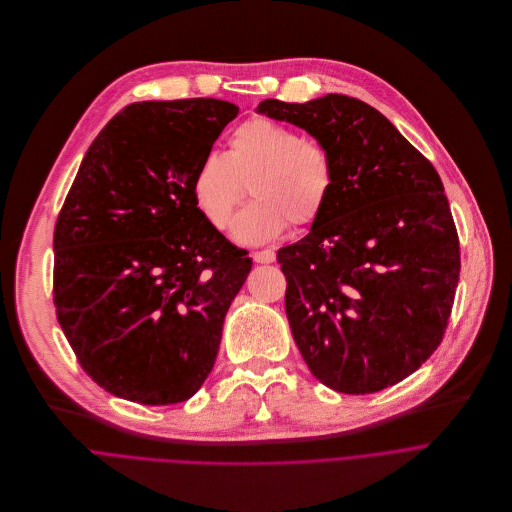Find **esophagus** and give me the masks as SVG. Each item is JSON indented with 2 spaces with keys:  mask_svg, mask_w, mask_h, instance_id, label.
<instances>
[{
  "mask_svg": "<svg viewBox=\"0 0 512 512\" xmlns=\"http://www.w3.org/2000/svg\"><path fill=\"white\" fill-rule=\"evenodd\" d=\"M252 258L258 264H270L276 260V254H274V250H260V252H254Z\"/></svg>",
  "mask_w": 512,
  "mask_h": 512,
  "instance_id": "1",
  "label": "esophagus"
}]
</instances>
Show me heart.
<instances>
[{"label": "heart", "instance_id": "b5f03b06", "mask_svg": "<svg viewBox=\"0 0 512 512\" xmlns=\"http://www.w3.org/2000/svg\"><path fill=\"white\" fill-rule=\"evenodd\" d=\"M337 181L331 151L292 127L256 117L228 137L226 153H208L193 169L189 189L197 212L224 230L246 185L254 201L234 222L242 244H264L296 228L313 226L327 210Z\"/></svg>", "mask_w": 512, "mask_h": 512}]
</instances>
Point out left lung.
I'll list each match as a JSON object with an SVG mask.
<instances>
[{
	"instance_id": "1",
	"label": "left lung",
	"mask_w": 512,
	"mask_h": 512,
	"mask_svg": "<svg viewBox=\"0 0 512 512\" xmlns=\"http://www.w3.org/2000/svg\"><path fill=\"white\" fill-rule=\"evenodd\" d=\"M258 113L313 135L337 169L323 216L276 254L304 363L341 393L399 383L442 343L460 276L458 232L438 171L359 98H266Z\"/></svg>"
}]
</instances>
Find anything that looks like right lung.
<instances>
[{
    "mask_svg": "<svg viewBox=\"0 0 512 512\" xmlns=\"http://www.w3.org/2000/svg\"><path fill=\"white\" fill-rule=\"evenodd\" d=\"M240 109L218 98L133 102L86 151L54 230V306L86 375L169 405L214 369L252 258L203 218L189 181Z\"/></svg>",
    "mask_w": 512,
    "mask_h": 512,
    "instance_id": "add662e5",
    "label": "right lung"
}]
</instances>
